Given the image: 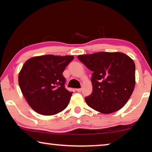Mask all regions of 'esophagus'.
<instances>
[{"label":"esophagus","instance_id":"esophagus-1","mask_svg":"<svg viewBox=\"0 0 152 152\" xmlns=\"http://www.w3.org/2000/svg\"><path fill=\"white\" fill-rule=\"evenodd\" d=\"M76 90L78 92H80L81 90H82V89H81V88H80V89H76Z\"/></svg>","mask_w":152,"mask_h":152}]
</instances>
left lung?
<instances>
[{"label":"left lung","mask_w":152,"mask_h":152,"mask_svg":"<svg viewBox=\"0 0 152 152\" xmlns=\"http://www.w3.org/2000/svg\"><path fill=\"white\" fill-rule=\"evenodd\" d=\"M78 58L93 72V91L85 98L87 105L104 114L121 109L134 89V61L119 52L83 54Z\"/></svg>","instance_id":"8db88e82"}]
</instances>
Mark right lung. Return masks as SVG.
I'll return each instance as SVG.
<instances>
[{"label":"right lung","instance_id":"add662e5","mask_svg":"<svg viewBox=\"0 0 152 152\" xmlns=\"http://www.w3.org/2000/svg\"><path fill=\"white\" fill-rule=\"evenodd\" d=\"M74 56L47 54L34 56L24 63L18 83L28 105L43 115L61 112L68 105L72 92L65 88L62 73Z\"/></svg>","mask_w":152,"mask_h":152}]
</instances>
